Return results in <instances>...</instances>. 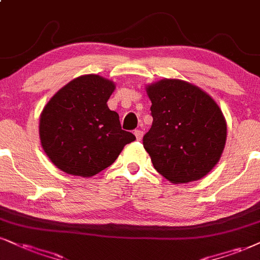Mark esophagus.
<instances>
[{
	"mask_svg": "<svg viewBox=\"0 0 260 260\" xmlns=\"http://www.w3.org/2000/svg\"><path fill=\"white\" fill-rule=\"evenodd\" d=\"M134 134H135L137 141L142 140V136H143V131L142 130H135V131H134Z\"/></svg>",
	"mask_w": 260,
	"mask_h": 260,
	"instance_id": "obj_1",
	"label": "esophagus"
}]
</instances>
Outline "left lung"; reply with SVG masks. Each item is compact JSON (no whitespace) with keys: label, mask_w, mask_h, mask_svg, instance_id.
I'll return each instance as SVG.
<instances>
[{"label":"left lung","mask_w":260,"mask_h":260,"mask_svg":"<svg viewBox=\"0 0 260 260\" xmlns=\"http://www.w3.org/2000/svg\"><path fill=\"white\" fill-rule=\"evenodd\" d=\"M153 124L143 147L160 175L172 183L206 176L222 155L226 124L213 99L178 79H164L147 88Z\"/></svg>","instance_id":"obj_1"}]
</instances>
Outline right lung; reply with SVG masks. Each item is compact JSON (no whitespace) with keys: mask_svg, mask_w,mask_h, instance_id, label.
I'll return each instance as SVG.
<instances>
[{"mask_svg":"<svg viewBox=\"0 0 260 260\" xmlns=\"http://www.w3.org/2000/svg\"><path fill=\"white\" fill-rule=\"evenodd\" d=\"M115 85L96 75L73 79L50 99L40 118L44 152L61 171L90 177L114 162L136 140L121 129L107 101Z\"/></svg>","mask_w":260,"mask_h":260,"instance_id":"1","label":"right lung"}]
</instances>
